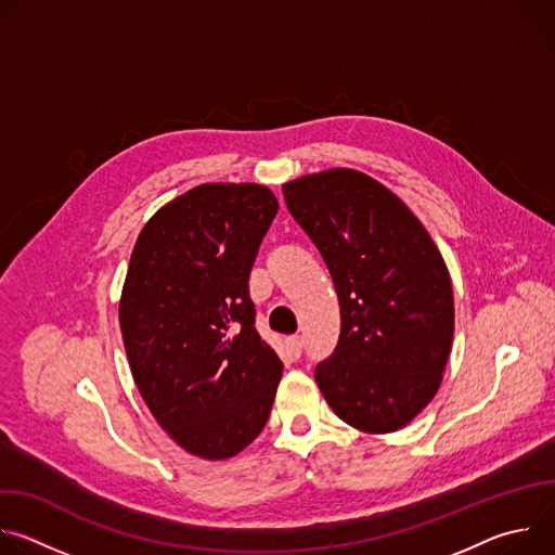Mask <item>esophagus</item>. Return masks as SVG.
Wrapping results in <instances>:
<instances>
[{
    "label": "esophagus",
    "instance_id": "esophagus-1",
    "mask_svg": "<svg viewBox=\"0 0 555 555\" xmlns=\"http://www.w3.org/2000/svg\"><path fill=\"white\" fill-rule=\"evenodd\" d=\"M302 345H305V343H302V336H289V338H287V347H289V351H292L296 358L302 353Z\"/></svg>",
    "mask_w": 555,
    "mask_h": 555
}]
</instances>
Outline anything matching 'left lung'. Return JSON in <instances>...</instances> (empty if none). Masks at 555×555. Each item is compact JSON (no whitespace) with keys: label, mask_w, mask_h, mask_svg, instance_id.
<instances>
[{"label":"left lung","mask_w":555,"mask_h":555,"mask_svg":"<svg viewBox=\"0 0 555 555\" xmlns=\"http://www.w3.org/2000/svg\"><path fill=\"white\" fill-rule=\"evenodd\" d=\"M283 197L340 302L338 345L313 373L321 392L362 433L400 430L435 398L450 356L454 298L443 257L409 206L360 171L298 178Z\"/></svg>","instance_id":"1"}]
</instances>
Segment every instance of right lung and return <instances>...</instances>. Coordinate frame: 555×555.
Wrapping results in <instances>:
<instances>
[{
	"instance_id": "obj_1",
	"label": "right lung",
	"mask_w": 555,
	"mask_h": 555,
	"mask_svg": "<svg viewBox=\"0 0 555 555\" xmlns=\"http://www.w3.org/2000/svg\"><path fill=\"white\" fill-rule=\"evenodd\" d=\"M276 212L261 184H202L157 210L131 253L118 313L131 375L157 424L208 461L257 439L283 375L248 287Z\"/></svg>"
}]
</instances>
